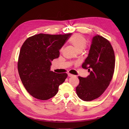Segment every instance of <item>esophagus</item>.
Returning a JSON list of instances; mask_svg holds the SVG:
<instances>
[{"label": "esophagus", "mask_w": 129, "mask_h": 129, "mask_svg": "<svg viewBox=\"0 0 129 129\" xmlns=\"http://www.w3.org/2000/svg\"><path fill=\"white\" fill-rule=\"evenodd\" d=\"M68 75L69 77H73V76H74V75H73V74H70V73H68Z\"/></svg>", "instance_id": "1"}]
</instances>
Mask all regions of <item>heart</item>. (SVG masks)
Segmentation results:
<instances>
[{"label":"heart","instance_id":"1","mask_svg":"<svg viewBox=\"0 0 129 129\" xmlns=\"http://www.w3.org/2000/svg\"><path fill=\"white\" fill-rule=\"evenodd\" d=\"M68 42L75 47L79 52H81L84 49L87 42L86 39L80 34H74L69 38ZM62 50H63V48H61L60 52H62Z\"/></svg>","mask_w":129,"mask_h":129}]
</instances>
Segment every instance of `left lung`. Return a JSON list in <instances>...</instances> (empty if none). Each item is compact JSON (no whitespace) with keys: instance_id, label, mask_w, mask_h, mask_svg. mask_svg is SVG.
<instances>
[{"instance_id":"8db88e82","label":"left lung","mask_w":129,"mask_h":129,"mask_svg":"<svg viewBox=\"0 0 129 129\" xmlns=\"http://www.w3.org/2000/svg\"><path fill=\"white\" fill-rule=\"evenodd\" d=\"M115 66V53L107 39L96 35L93 38L88 57L82 65L88 69L87 77L79 76L80 82L76 91L84 101L96 99L103 93L110 84Z\"/></svg>"}]
</instances>
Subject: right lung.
<instances>
[{
	"label": "right lung",
	"instance_id": "right-lung-1",
	"mask_svg": "<svg viewBox=\"0 0 129 129\" xmlns=\"http://www.w3.org/2000/svg\"><path fill=\"white\" fill-rule=\"evenodd\" d=\"M71 34L40 33L27 38L22 45L18 61V73L26 90L34 98H52L67 77V73L50 71V66L51 61L59 56V50Z\"/></svg>",
	"mask_w": 129,
	"mask_h": 129
}]
</instances>
